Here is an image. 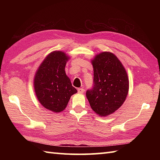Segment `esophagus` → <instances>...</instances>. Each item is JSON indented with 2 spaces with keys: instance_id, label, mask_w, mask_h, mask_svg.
<instances>
[{
  "instance_id": "1",
  "label": "esophagus",
  "mask_w": 160,
  "mask_h": 160,
  "mask_svg": "<svg viewBox=\"0 0 160 160\" xmlns=\"http://www.w3.org/2000/svg\"><path fill=\"white\" fill-rule=\"evenodd\" d=\"M78 92H79V93H84V88H78Z\"/></svg>"
}]
</instances>
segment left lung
Masks as SVG:
<instances>
[{
    "instance_id": "left-lung-1",
    "label": "left lung",
    "mask_w": 160,
    "mask_h": 160,
    "mask_svg": "<svg viewBox=\"0 0 160 160\" xmlns=\"http://www.w3.org/2000/svg\"><path fill=\"white\" fill-rule=\"evenodd\" d=\"M93 87L86 96L92 110L100 116L117 111L128 95L129 82L124 66L111 52H102L91 60Z\"/></svg>"
}]
</instances>
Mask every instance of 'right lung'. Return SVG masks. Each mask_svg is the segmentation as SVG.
<instances>
[{"label":"right lung","instance_id":"right-lung-1","mask_svg":"<svg viewBox=\"0 0 160 160\" xmlns=\"http://www.w3.org/2000/svg\"><path fill=\"white\" fill-rule=\"evenodd\" d=\"M69 57L54 51L40 64L35 74L33 87L39 102L47 109L59 113L66 108L71 96L77 93L65 73Z\"/></svg>","mask_w":160,"mask_h":160}]
</instances>
